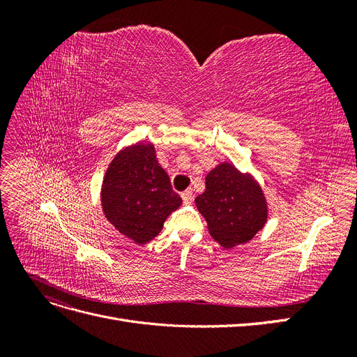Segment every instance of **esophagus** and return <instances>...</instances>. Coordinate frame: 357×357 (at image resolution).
Returning a JSON list of instances; mask_svg holds the SVG:
<instances>
[{
	"mask_svg": "<svg viewBox=\"0 0 357 357\" xmlns=\"http://www.w3.org/2000/svg\"><path fill=\"white\" fill-rule=\"evenodd\" d=\"M181 199H183V202H185V204H192L193 193L190 190H185V192L181 193Z\"/></svg>",
	"mask_w": 357,
	"mask_h": 357,
	"instance_id": "34e87169",
	"label": "esophagus"
}]
</instances>
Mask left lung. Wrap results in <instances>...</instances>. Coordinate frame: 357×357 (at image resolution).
<instances>
[{"instance_id": "1", "label": "left lung", "mask_w": 357, "mask_h": 357, "mask_svg": "<svg viewBox=\"0 0 357 357\" xmlns=\"http://www.w3.org/2000/svg\"><path fill=\"white\" fill-rule=\"evenodd\" d=\"M208 232L223 248L245 244L268 219V204L261 185L248 172L222 162L205 177V190L195 198Z\"/></svg>"}]
</instances>
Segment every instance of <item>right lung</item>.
Listing matches in <instances>:
<instances>
[{
  "label": "right lung",
  "instance_id": "right-lung-1",
  "mask_svg": "<svg viewBox=\"0 0 357 357\" xmlns=\"http://www.w3.org/2000/svg\"><path fill=\"white\" fill-rule=\"evenodd\" d=\"M101 205L122 235L146 244L162 231L168 215L181 205L167 171L159 165L152 143H137L119 152L107 168Z\"/></svg>",
  "mask_w": 357,
  "mask_h": 357
}]
</instances>
